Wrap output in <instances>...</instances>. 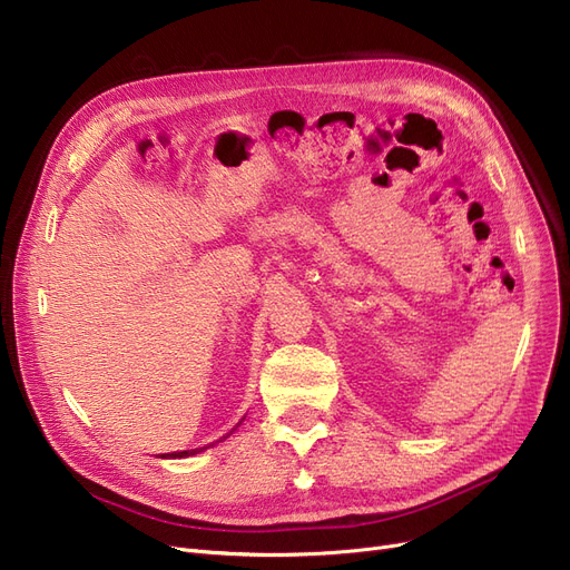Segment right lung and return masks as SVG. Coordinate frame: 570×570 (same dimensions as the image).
I'll list each match as a JSON object with an SVG mask.
<instances>
[{
  "mask_svg": "<svg viewBox=\"0 0 570 570\" xmlns=\"http://www.w3.org/2000/svg\"><path fill=\"white\" fill-rule=\"evenodd\" d=\"M195 453V450H193ZM193 453H188V450H184V453H171V458H186V455H193Z\"/></svg>",
  "mask_w": 570,
  "mask_h": 570,
  "instance_id": "add662e5",
  "label": "right lung"
}]
</instances>
